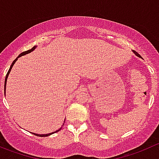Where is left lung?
Segmentation results:
<instances>
[{
	"mask_svg": "<svg viewBox=\"0 0 159 159\" xmlns=\"http://www.w3.org/2000/svg\"><path fill=\"white\" fill-rule=\"evenodd\" d=\"M133 52H134V54H135V55H137V57H139V58H141V56H140V54H138V53H137V52H136V51H133Z\"/></svg>",
	"mask_w": 159,
	"mask_h": 159,
	"instance_id": "8db88e82",
	"label": "left lung"
}]
</instances>
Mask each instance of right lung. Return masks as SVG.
I'll use <instances>...</instances> for the list:
<instances>
[{"label":"right lung","instance_id":"1","mask_svg":"<svg viewBox=\"0 0 159 159\" xmlns=\"http://www.w3.org/2000/svg\"><path fill=\"white\" fill-rule=\"evenodd\" d=\"M36 48H37V46H34V47H33V48H31V49H30V50H28V51H24V52L21 53V54H19V56H18L17 58H16V59H15L14 61H13V62L11 63V66H10V69H9L8 72H7V75H6V77H5V82H4V92H5V90H6V84H7V77H8V75H9V73H10L11 70V69H12L13 66H14V64H15V63H16V61H17V60H18V58H20V57H22V56L25 55V54H29V53L32 52V51H34V50L36 49ZM4 94H5V93H4ZM64 122H65V121H64ZM61 129V128H60V129H58V130H56V131H54V132H52V133H50V134H34V133H32V134H34V135H36V136H38V137H48V136L51 135V134H54V133H56V132H58V131H59L60 129Z\"/></svg>","mask_w":159,"mask_h":159}]
</instances>
